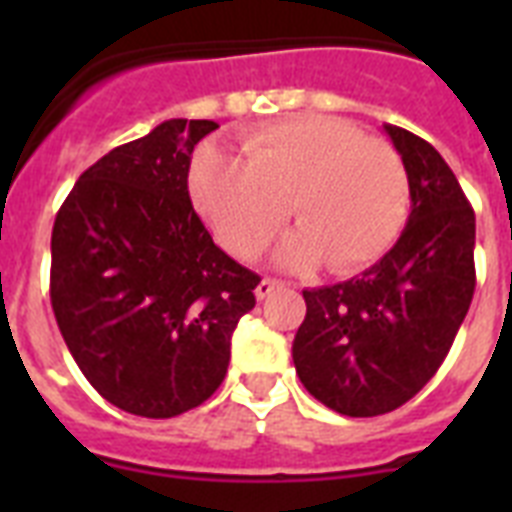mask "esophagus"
I'll return each mask as SVG.
<instances>
[{
    "label": "esophagus",
    "mask_w": 512,
    "mask_h": 512,
    "mask_svg": "<svg viewBox=\"0 0 512 512\" xmlns=\"http://www.w3.org/2000/svg\"><path fill=\"white\" fill-rule=\"evenodd\" d=\"M281 287H284V281H279V279H263V281H260V284H257V289H255L257 300H265V297L273 295V292H276V289H281Z\"/></svg>",
    "instance_id": "1"
}]
</instances>
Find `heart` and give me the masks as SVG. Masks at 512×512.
Returning <instances> with one entry per match:
<instances>
[{"label":"heart","instance_id":"1","mask_svg":"<svg viewBox=\"0 0 512 512\" xmlns=\"http://www.w3.org/2000/svg\"><path fill=\"white\" fill-rule=\"evenodd\" d=\"M244 162L204 148L191 167V196L220 244L260 255L292 209L300 231L279 257L305 268L324 257L345 273L396 241L409 209V177L388 140L321 114H300L249 132Z\"/></svg>","mask_w":512,"mask_h":512}]
</instances>
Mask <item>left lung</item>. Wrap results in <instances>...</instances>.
Listing matches in <instances>:
<instances>
[{
  "instance_id": "obj_1",
  "label": "left lung",
  "mask_w": 512,
  "mask_h": 512,
  "mask_svg": "<svg viewBox=\"0 0 512 512\" xmlns=\"http://www.w3.org/2000/svg\"><path fill=\"white\" fill-rule=\"evenodd\" d=\"M409 177L398 241L361 276L305 289L292 342L300 382L348 417L393 412L444 364L476 289V215L428 140L385 124Z\"/></svg>"
}]
</instances>
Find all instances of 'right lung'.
I'll use <instances>...</instances> for the list:
<instances>
[{"label":"right lung","instance_id":"add662e5","mask_svg":"<svg viewBox=\"0 0 512 512\" xmlns=\"http://www.w3.org/2000/svg\"><path fill=\"white\" fill-rule=\"evenodd\" d=\"M209 119H170L108 151L52 225L50 300L90 385L124 412L167 420L223 382L231 335L260 276L217 247L188 196Z\"/></svg>","mask_w":512,"mask_h":512}]
</instances>
